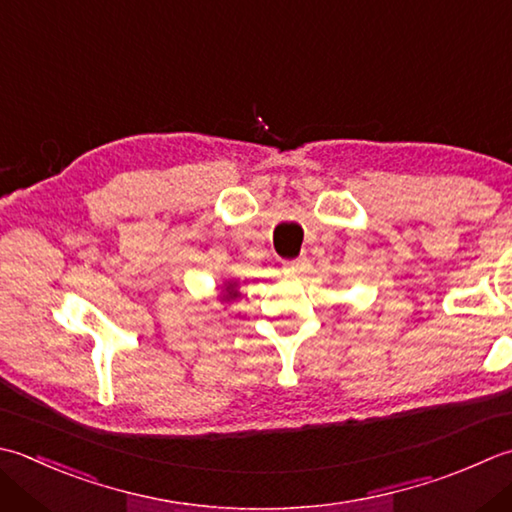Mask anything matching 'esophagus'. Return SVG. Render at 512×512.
<instances>
[{"instance_id":"obj_1","label":"esophagus","mask_w":512,"mask_h":512,"mask_svg":"<svg viewBox=\"0 0 512 512\" xmlns=\"http://www.w3.org/2000/svg\"><path fill=\"white\" fill-rule=\"evenodd\" d=\"M308 268V259L306 257H299V259H293V262H284L282 270L286 275H299L304 273V270Z\"/></svg>"}]
</instances>
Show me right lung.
Returning <instances> with one entry per match:
<instances>
[{
  "instance_id": "add662e5",
  "label": "right lung",
  "mask_w": 512,
  "mask_h": 512,
  "mask_svg": "<svg viewBox=\"0 0 512 512\" xmlns=\"http://www.w3.org/2000/svg\"><path fill=\"white\" fill-rule=\"evenodd\" d=\"M242 297V293H239V282L237 279H226V282L222 284V293L217 295V299L222 304H230V302H235V299H239Z\"/></svg>"
}]
</instances>
